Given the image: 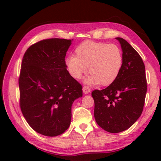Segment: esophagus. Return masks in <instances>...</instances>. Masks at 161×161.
Wrapping results in <instances>:
<instances>
[{
  "label": "esophagus",
  "mask_w": 161,
  "mask_h": 161,
  "mask_svg": "<svg viewBox=\"0 0 161 161\" xmlns=\"http://www.w3.org/2000/svg\"><path fill=\"white\" fill-rule=\"evenodd\" d=\"M83 92L85 94H89L90 92H91V89H90V88L89 86H84L83 87Z\"/></svg>",
  "instance_id": "34e87169"
}]
</instances>
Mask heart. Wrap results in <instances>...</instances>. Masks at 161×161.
Segmentation results:
<instances>
[{
  "mask_svg": "<svg viewBox=\"0 0 161 161\" xmlns=\"http://www.w3.org/2000/svg\"><path fill=\"white\" fill-rule=\"evenodd\" d=\"M75 53V56L66 58V67L75 79L80 78L88 68L91 75L84 82L89 86L111 85L122 70L123 55L116 45L86 41L76 47Z\"/></svg>",
  "mask_w": 161,
  "mask_h": 161,
  "instance_id": "b5f03b06",
  "label": "heart"
}]
</instances>
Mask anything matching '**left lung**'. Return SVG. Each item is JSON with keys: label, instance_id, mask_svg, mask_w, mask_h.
Wrapping results in <instances>:
<instances>
[{"label": "left lung", "instance_id": "obj_1", "mask_svg": "<svg viewBox=\"0 0 161 161\" xmlns=\"http://www.w3.org/2000/svg\"><path fill=\"white\" fill-rule=\"evenodd\" d=\"M116 39L122 50V70L112 84L105 89L94 90L92 93L97 123L112 133L128 129L140 117L147 89L142 57L124 39Z\"/></svg>", "mask_w": 161, "mask_h": 161}]
</instances>
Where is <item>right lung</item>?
<instances>
[{
  "instance_id": "1",
  "label": "right lung",
  "mask_w": 161,
  "mask_h": 161,
  "mask_svg": "<svg viewBox=\"0 0 161 161\" xmlns=\"http://www.w3.org/2000/svg\"><path fill=\"white\" fill-rule=\"evenodd\" d=\"M71 39H44L28 48L19 78V105L28 125L46 136L69 128L72 105L83 95L82 86L65 64Z\"/></svg>"
}]
</instances>
